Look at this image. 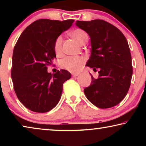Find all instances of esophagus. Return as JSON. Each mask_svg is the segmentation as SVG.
<instances>
[{
	"label": "esophagus",
	"mask_w": 146,
	"mask_h": 146,
	"mask_svg": "<svg viewBox=\"0 0 146 146\" xmlns=\"http://www.w3.org/2000/svg\"><path fill=\"white\" fill-rule=\"evenodd\" d=\"M80 74L79 73H72V75L73 77H76V76H78Z\"/></svg>",
	"instance_id": "obj_1"
}]
</instances>
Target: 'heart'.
Here are the masks:
<instances>
[{
	"instance_id": "b5f03b06",
	"label": "heart",
	"mask_w": 146,
	"mask_h": 146,
	"mask_svg": "<svg viewBox=\"0 0 146 146\" xmlns=\"http://www.w3.org/2000/svg\"><path fill=\"white\" fill-rule=\"evenodd\" d=\"M71 36L78 43L81 44L85 39L88 38L86 33L82 30L76 29L71 33ZM62 36H58L54 42V51L57 56L61 55ZM85 62L84 58L82 56H68L62 59L60 62L62 68L66 70L71 72H76L82 68Z\"/></svg>"
}]
</instances>
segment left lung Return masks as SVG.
Listing matches in <instances>:
<instances>
[{
    "label": "left lung",
    "mask_w": 146,
    "mask_h": 146,
    "mask_svg": "<svg viewBox=\"0 0 146 146\" xmlns=\"http://www.w3.org/2000/svg\"><path fill=\"white\" fill-rule=\"evenodd\" d=\"M91 41V55L86 66L100 69L97 79L84 90L87 99L100 108L118 104L130 86L133 70L128 43L118 29L103 20L76 22Z\"/></svg>",
    "instance_id": "1"
}]
</instances>
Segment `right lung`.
Returning <instances> with one entry per match:
<instances>
[{"instance_id":"obj_1","label":"right lung","mask_w":146,"mask_h":146,"mask_svg":"<svg viewBox=\"0 0 146 146\" xmlns=\"http://www.w3.org/2000/svg\"><path fill=\"white\" fill-rule=\"evenodd\" d=\"M74 20L40 19L20 36L13 50L11 77L20 102L30 110L48 112L60 99L63 84L71 78L66 70L48 73L47 66L56 58L54 42L72 27Z\"/></svg>"}]
</instances>
